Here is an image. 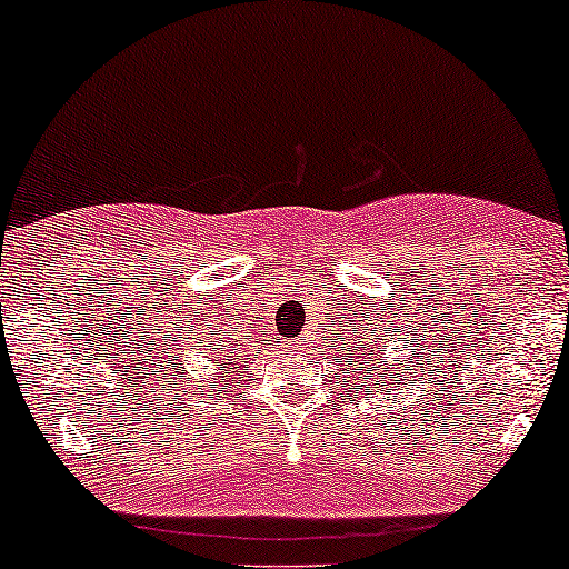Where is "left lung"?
<instances>
[{"label": "left lung", "mask_w": 569, "mask_h": 569, "mask_svg": "<svg viewBox=\"0 0 569 569\" xmlns=\"http://www.w3.org/2000/svg\"><path fill=\"white\" fill-rule=\"evenodd\" d=\"M350 326L358 328V333L347 336L341 356H336V363L341 366L345 375H356L358 382L385 388V393H390L393 388L405 385V375L418 371L412 369L415 360L426 358L423 363H431V352L429 356L420 352L426 339V331L420 326H401L399 320H388V317H380L377 322L350 320ZM358 388L371 393L363 385H358Z\"/></svg>", "instance_id": "obj_1"}]
</instances>
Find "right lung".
Returning <instances> with one entry per match:
<instances>
[{"mask_svg": "<svg viewBox=\"0 0 569 569\" xmlns=\"http://www.w3.org/2000/svg\"><path fill=\"white\" fill-rule=\"evenodd\" d=\"M198 355L201 360L192 361L191 356ZM243 363V356L236 350L230 333H219V328H203V333H181L176 331V339H170L168 356L160 360L164 366L162 380L168 385L170 393H182L179 401L192 409V401L209 390L211 380L217 375H233V369ZM206 365L209 372L197 375V369Z\"/></svg>", "mask_w": 569, "mask_h": 569, "instance_id": "right-lung-1", "label": "right lung"}]
</instances>
